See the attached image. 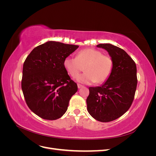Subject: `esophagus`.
I'll return each instance as SVG.
<instances>
[{
    "label": "esophagus",
    "mask_w": 156,
    "mask_h": 156,
    "mask_svg": "<svg viewBox=\"0 0 156 156\" xmlns=\"http://www.w3.org/2000/svg\"><path fill=\"white\" fill-rule=\"evenodd\" d=\"M84 86L83 85H82V84H77V87H78V88H83Z\"/></svg>",
    "instance_id": "obj_1"
}]
</instances>
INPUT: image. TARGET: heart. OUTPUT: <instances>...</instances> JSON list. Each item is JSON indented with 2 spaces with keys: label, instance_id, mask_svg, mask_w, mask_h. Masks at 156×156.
Returning <instances> with one entry per match:
<instances>
[{
  "label": "heart",
  "instance_id": "b5f03b06",
  "mask_svg": "<svg viewBox=\"0 0 156 156\" xmlns=\"http://www.w3.org/2000/svg\"><path fill=\"white\" fill-rule=\"evenodd\" d=\"M64 67L72 77H76L84 67L85 73L76 79L80 83L101 84L109 78L112 72L114 62L110 55L103 54L96 49L87 48L79 51L76 57L67 56L64 60Z\"/></svg>",
  "mask_w": 156,
  "mask_h": 156
}]
</instances>
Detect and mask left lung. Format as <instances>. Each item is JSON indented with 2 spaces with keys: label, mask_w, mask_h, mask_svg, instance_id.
Instances as JSON below:
<instances>
[{
  "label": "left lung",
  "mask_w": 156,
  "mask_h": 156,
  "mask_svg": "<svg viewBox=\"0 0 156 156\" xmlns=\"http://www.w3.org/2000/svg\"><path fill=\"white\" fill-rule=\"evenodd\" d=\"M97 47L107 51L114 66L102 86L89 88L87 110L94 119L108 122L123 115L133 103L137 85L136 66L129 55L119 47L109 44Z\"/></svg>",
  "instance_id": "obj_1"
}]
</instances>
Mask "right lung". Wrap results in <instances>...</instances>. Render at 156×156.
Segmentation results:
<instances>
[{
	"instance_id": "1",
	"label": "right lung",
	"mask_w": 156,
	"mask_h": 156,
	"mask_svg": "<svg viewBox=\"0 0 156 156\" xmlns=\"http://www.w3.org/2000/svg\"><path fill=\"white\" fill-rule=\"evenodd\" d=\"M78 45L50 41L37 46L28 55L23 68L21 88L30 109L45 120L59 119L77 91L64 67V60Z\"/></svg>"
}]
</instances>
